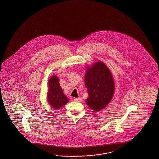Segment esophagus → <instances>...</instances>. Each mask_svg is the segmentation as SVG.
Returning <instances> with one entry per match:
<instances>
[{
	"label": "esophagus",
	"instance_id": "1",
	"mask_svg": "<svg viewBox=\"0 0 159 159\" xmlns=\"http://www.w3.org/2000/svg\"><path fill=\"white\" fill-rule=\"evenodd\" d=\"M75 102H80L81 101V98H75Z\"/></svg>",
	"mask_w": 159,
	"mask_h": 159
}]
</instances>
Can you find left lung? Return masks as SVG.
<instances>
[{
  "label": "left lung",
  "mask_w": 159,
  "mask_h": 159,
  "mask_svg": "<svg viewBox=\"0 0 159 159\" xmlns=\"http://www.w3.org/2000/svg\"><path fill=\"white\" fill-rule=\"evenodd\" d=\"M84 84L88 91L86 101L88 106L95 111L105 108L111 101L115 89L111 73L106 65L99 61L88 69Z\"/></svg>",
  "instance_id": "left-lung-1"
}]
</instances>
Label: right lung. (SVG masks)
I'll list each match as a JSON object with an SVG mask.
<instances>
[{
    "instance_id": "1",
    "label": "right lung",
    "mask_w": 159,
    "mask_h": 159,
    "mask_svg": "<svg viewBox=\"0 0 159 159\" xmlns=\"http://www.w3.org/2000/svg\"><path fill=\"white\" fill-rule=\"evenodd\" d=\"M48 84L49 91L48 100L52 107L55 110H57L66 105L69 101V99L64 94L57 76L53 75L49 80Z\"/></svg>"
}]
</instances>
